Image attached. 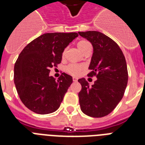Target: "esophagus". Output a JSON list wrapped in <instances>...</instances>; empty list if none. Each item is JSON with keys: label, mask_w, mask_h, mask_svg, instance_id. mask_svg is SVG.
Returning <instances> with one entry per match:
<instances>
[{"label": "esophagus", "mask_w": 145, "mask_h": 145, "mask_svg": "<svg viewBox=\"0 0 145 145\" xmlns=\"http://www.w3.org/2000/svg\"><path fill=\"white\" fill-rule=\"evenodd\" d=\"M77 77H73V81L74 82H76V81H77Z\"/></svg>", "instance_id": "1"}]
</instances>
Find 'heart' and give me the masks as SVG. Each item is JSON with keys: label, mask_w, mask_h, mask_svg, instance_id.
Returning <instances> with one entry per match:
<instances>
[{"label": "heart", "mask_w": 145, "mask_h": 145, "mask_svg": "<svg viewBox=\"0 0 145 145\" xmlns=\"http://www.w3.org/2000/svg\"><path fill=\"white\" fill-rule=\"evenodd\" d=\"M77 48L79 49V50L83 53V52L88 48L89 46H91L90 44L89 43L87 40H79L77 42ZM65 54V50H64L63 52H62V56H64ZM84 67L82 65H76V64H71L69 65H68L66 67L65 70L66 71L70 74L71 75H74V76H76V75L80 74V73L81 72V71L83 70Z\"/></svg>", "instance_id": "heart-1"}]
</instances>
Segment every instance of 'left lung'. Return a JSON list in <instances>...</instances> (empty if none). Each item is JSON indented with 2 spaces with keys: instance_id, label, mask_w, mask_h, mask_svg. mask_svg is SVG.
I'll return each instance as SVG.
<instances>
[{
  "instance_id": "8db88e82",
  "label": "left lung",
  "mask_w": 145,
  "mask_h": 145,
  "mask_svg": "<svg viewBox=\"0 0 145 145\" xmlns=\"http://www.w3.org/2000/svg\"><path fill=\"white\" fill-rule=\"evenodd\" d=\"M93 46L89 77L96 76L92 86L84 78L78 80L82 89L78 94L80 109L85 114L102 117L109 114L125 93L128 71L121 49L111 38L99 31L78 32Z\"/></svg>"
}]
</instances>
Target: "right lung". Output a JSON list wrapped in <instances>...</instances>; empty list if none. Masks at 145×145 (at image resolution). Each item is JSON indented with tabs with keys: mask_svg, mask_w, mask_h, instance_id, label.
Instances as JSON below:
<instances>
[{
	"mask_svg": "<svg viewBox=\"0 0 145 145\" xmlns=\"http://www.w3.org/2000/svg\"><path fill=\"white\" fill-rule=\"evenodd\" d=\"M78 36L76 32L46 33L29 43L14 66V83L22 103L33 112L47 114L59 108L72 77L62 73L56 80L50 68L61 63L65 48Z\"/></svg>",
	"mask_w": 145,
	"mask_h": 145,
	"instance_id": "obj_1",
	"label": "right lung"
}]
</instances>
